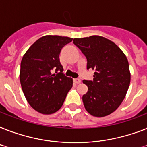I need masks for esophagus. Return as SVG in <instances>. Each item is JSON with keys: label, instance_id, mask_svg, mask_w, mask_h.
Instances as JSON below:
<instances>
[{"label": "esophagus", "instance_id": "esophagus-1", "mask_svg": "<svg viewBox=\"0 0 147 147\" xmlns=\"http://www.w3.org/2000/svg\"><path fill=\"white\" fill-rule=\"evenodd\" d=\"M73 82L76 84H79V83H81V79L80 78H74Z\"/></svg>", "mask_w": 147, "mask_h": 147}]
</instances>
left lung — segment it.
<instances>
[{"instance_id": "left-lung-1", "label": "left lung", "mask_w": 147, "mask_h": 147, "mask_svg": "<svg viewBox=\"0 0 147 147\" xmlns=\"http://www.w3.org/2000/svg\"><path fill=\"white\" fill-rule=\"evenodd\" d=\"M73 43L87 59L93 80H83L88 92L82 96L85 109L95 117L107 116L121 105L130 82L127 59L114 42L99 36L76 38Z\"/></svg>"}]
</instances>
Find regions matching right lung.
Returning <instances> with one entry per match:
<instances>
[{
  "label": "right lung",
  "mask_w": 147,
  "mask_h": 147,
  "mask_svg": "<svg viewBox=\"0 0 147 147\" xmlns=\"http://www.w3.org/2000/svg\"><path fill=\"white\" fill-rule=\"evenodd\" d=\"M72 39L45 36L26 51L20 63V80L22 90L31 107L41 114H51L61 108L72 78L63 73L59 54Z\"/></svg>",
  "instance_id": "add662e5"
}]
</instances>
